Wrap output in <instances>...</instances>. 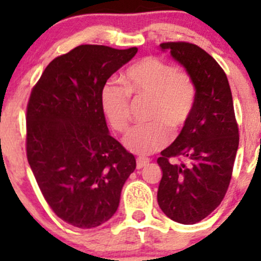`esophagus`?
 <instances>
[{
    "instance_id": "34e87169",
    "label": "esophagus",
    "mask_w": 261,
    "mask_h": 261,
    "mask_svg": "<svg viewBox=\"0 0 261 261\" xmlns=\"http://www.w3.org/2000/svg\"><path fill=\"white\" fill-rule=\"evenodd\" d=\"M150 159H147V158H143V156H139L138 159H136V168L138 169H141V168L145 167L146 164H149Z\"/></svg>"
}]
</instances>
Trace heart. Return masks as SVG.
Returning a JSON list of instances; mask_svg holds the SVG:
<instances>
[{
	"label": "heart",
	"instance_id": "b5f03b06",
	"mask_svg": "<svg viewBox=\"0 0 261 261\" xmlns=\"http://www.w3.org/2000/svg\"><path fill=\"white\" fill-rule=\"evenodd\" d=\"M125 88L107 83L102 88L101 103L115 130L125 133L131 122V96L152 101L146 125H138L126 135L125 145L140 155L168 145L172 133L180 131L193 114L197 89L187 70L169 62L147 55L131 64L122 75Z\"/></svg>",
	"mask_w": 261,
	"mask_h": 261
}]
</instances>
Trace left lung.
Returning a JSON list of instances; mask_svg holds the SVG:
<instances>
[{"label":"left lung","instance_id":"obj_1","mask_svg":"<svg viewBox=\"0 0 261 261\" xmlns=\"http://www.w3.org/2000/svg\"><path fill=\"white\" fill-rule=\"evenodd\" d=\"M160 48L192 75L197 96L187 125L158 158L163 170L158 203L170 220L193 225L215 211L227 192L239 126L226 73L208 53L187 41H168ZM174 157L180 162H172Z\"/></svg>","mask_w":261,"mask_h":261}]
</instances>
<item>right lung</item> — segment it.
Segmentation results:
<instances>
[{
  "label": "right lung",
  "mask_w": 261,
  "mask_h": 261,
  "mask_svg": "<svg viewBox=\"0 0 261 261\" xmlns=\"http://www.w3.org/2000/svg\"><path fill=\"white\" fill-rule=\"evenodd\" d=\"M138 48L80 45L49 63L26 107V156L53 212L92 228L115 215L136 160L109 134L101 92Z\"/></svg>",
  "instance_id": "obj_1"
}]
</instances>
